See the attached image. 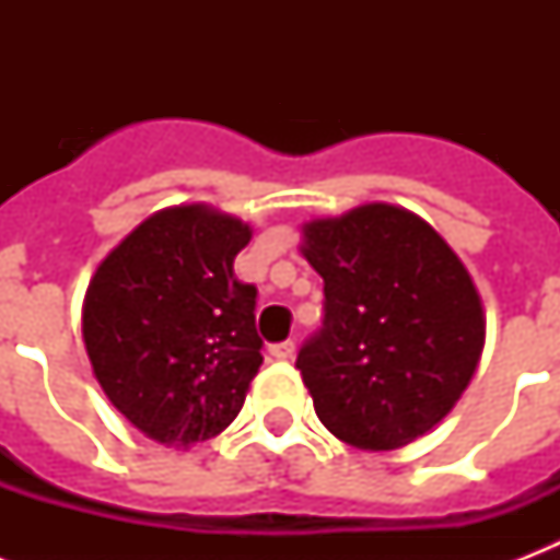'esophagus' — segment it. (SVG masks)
Segmentation results:
<instances>
[{
  "instance_id": "34e87169",
  "label": "esophagus",
  "mask_w": 560,
  "mask_h": 560,
  "mask_svg": "<svg viewBox=\"0 0 560 560\" xmlns=\"http://www.w3.org/2000/svg\"><path fill=\"white\" fill-rule=\"evenodd\" d=\"M293 354H296V346H293V342H276V346H270V358H276V360H290L293 358Z\"/></svg>"
}]
</instances>
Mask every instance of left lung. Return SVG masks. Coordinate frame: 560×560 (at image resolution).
Returning <instances> with one entry per match:
<instances>
[{
  "label": "left lung",
  "mask_w": 560,
  "mask_h": 560,
  "mask_svg": "<svg viewBox=\"0 0 560 560\" xmlns=\"http://www.w3.org/2000/svg\"><path fill=\"white\" fill-rule=\"evenodd\" d=\"M325 281L323 331L302 346L319 421L360 451H398L442 421L486 346L468 267L427 220L389 202L302 226Z\"/></svg>",
  "instance_id": "left-lung-1"
}]
</instances>
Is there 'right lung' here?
<instances>
[{
  "instance_id": "obj_1",
  "label": "right lung",
  "mask_w": 560,
  "mask_h": 560,
  "mask_svg": "<svg viewBox=\"0 0 560 560\" xmlns=\"http://www.w3.org/2000/svg\"><path fill=\"white\" fill-rule=\"evenodd\" d=\"M253 229L206 202L153 211L98 264L81 331L109 404L168 447L223 433L261 369L253 284L235 255Z\"/></svg>"
}]
</instances>
